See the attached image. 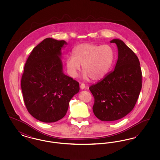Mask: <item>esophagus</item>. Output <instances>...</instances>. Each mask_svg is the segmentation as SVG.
Listing matches in <instances>:
<instances>
[{"mask_svg":"<svg viewBox=\"0 0 160 160\" xmlns=\"http://www.w3.org/2000/svg\"><path fill=\"white\" fill-rule=\"evenodd\" d=\"M85 84L84 83H82L80 84V88L82 89H85Z\"/></svg>","mask_w":160,"mask_h":160,"instance_id":"34e87169","label":"esophagus"}]
</instances>
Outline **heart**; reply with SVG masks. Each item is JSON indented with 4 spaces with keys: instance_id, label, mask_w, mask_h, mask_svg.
<instances>
[{
    "instance_id": "1",
    "label": "heart",
    "mask_w": 160,
    "mask_h": 160,
    "mask_svg": "<svg viewBox=\"0 0 160 160\" xmlns=\"http://www.w3.org/2000/svg\"><path fill=\"white\" fill-rule=\"evenodd\" d=\"M73 56L66 59L69 74L76 77L82 65L83 77L97 81L106 76L112 67L114 58L113 49L108 45L84 43L72 50Z\"/></svg>"
}]
</instances>
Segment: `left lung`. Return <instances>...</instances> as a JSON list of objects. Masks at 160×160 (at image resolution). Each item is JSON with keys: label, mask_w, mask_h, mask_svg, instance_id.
<instances>
[{"label": "left lung", "mask_w": 160, "mask_h": 160, "mask_svg": "<svg viewBox=\"0 0 160 160\" xmlns=\"http://www.w3.org/2000/svg\"><path fill=\"white\" fill-rule=\"evenodd\" d=\"M118 48L115 68L89 87L93 98V112L102 121L120 119L133 109L142 89V70L136 54L122 41H110Z\"/></svg>", "instance_id": "8db88e82"}]
</instances>
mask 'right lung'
Instances as JSON below:
<instances>
[{
    "instance_id": "right-lung-1",
    "label": "right lung",
    "mask_w": 160,
    "mask_h": 160,
    "mask_svg": "<svg viewBox=\"0 0 160 160\" xmlns=\"http://www.w3.org/2000/svg\"><path fill=\"white\" fill-rule=\"evenodd\" d=\"M67 42L44 39L32 51L21 80L23 99L28 112L41 122L59 121L67 113L69 102L79 91V83L65 75L60 58Z\"/></svg>"
}]
</instances>
